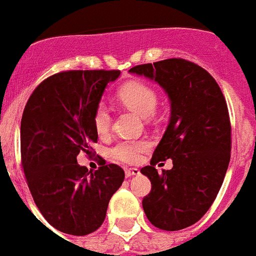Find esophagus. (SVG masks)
Instances as JSON below:
<instances>
[{
  "instance_id": "esophagus-1",
  "label": "esophagus",
  "mask_w": 256,
  "mask_h": 256,
  "mask_svg": "<svg viewBox=\"0 0 256 256\" xmlns=\"http://www.w3.org/2000/svg\"><path fill=\"white\" fill-rule=\"evenodd\" d=\"M124 174H126V178H130V176L140 174V170L138 168H128V170L124 171Z\"/></svg>"
}]
</instances>
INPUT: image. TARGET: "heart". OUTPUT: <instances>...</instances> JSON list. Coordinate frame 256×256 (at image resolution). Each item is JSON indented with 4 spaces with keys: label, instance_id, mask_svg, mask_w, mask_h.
I'll return each mask as SVG.
<instances>
[{
    "label": "heart",
    "instance_id": "obj_1",
    "mask_svg": "<svg viewBox=\"0 0 256 256\" xmlns=\"http://www.w3.org/2000/svg\"><path fill=\"white\" fill-rule=\"evenodd\" d=\"M120 104L132 108L140 116L148 118L152 116L158 106V92L154 88L142 81H130L120 86L116 92ZM92 124L100 136H108L112 128V112L108 104L100 102L92 112ZM150 148V144L144 140H120L112 148L110 156L112 160L122 164H132L138 162L140 156Z\"/></svg>",
    "mask_w": 256,
    "mask_h": 256
}]
</instances>
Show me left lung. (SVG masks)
I'll use <instances>...</instances> for the list:
<instances>
[{
	"label": "left lung",
	"mask_w": 256,
	"mask_h": 256,
	"mask_svg": "<svg viewBox=\"0 0 256 256\" xmlns=\"http://www.w3.org/2000/svg\"><path fill=\"white\" fill-rule=\"evenodd\" d=\"M130 73L158 82L171 102L166 132L150 166L140 170L152 180V190L142 200L144 214L160 230H182L208 211L230 164L226 100L207 70L183 58L136 65ZM168 158L173 168L158 173L155 164Z\"/></svg>",
	"instance_id": "8db88e82"
}]
</instances>
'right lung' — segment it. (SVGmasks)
<instances>
[{"label": "right lung", "instance_id": "add662e5", "mask_svg": "<svg viewBox=\"0 0 256 256\" xmlns=\"http://www.w3.org/2000/svg\"><path fill=\"white\" fill-rule=\"evenodd\" d=\"M120 70H68L34 88L21 120V162L26 183L48 222L61 232L98 230L108 202L124 179L118 164L88 171L77 156L94 154L92 112Z\"/></svg>", "mask_w": 256, "mask_h": 256}]
</instances>
